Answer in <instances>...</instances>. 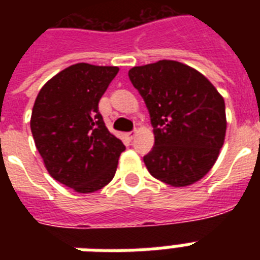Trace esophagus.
Returning <instances> with one entry per match:
<instances>
[{"instance_id":"34e87169","label":"esophagus","mask_w":260,"mask_h":260,"mask_svg":"<svg viewBox=\"0 0 260 260\" xmlns=\"http://www.w3.org/2000/svg\"><path fill=\"white\" fill-rule=\"evenodd\" d=\"M135 136H136V131H132V132H129V134H128V138H129L131 140H132V139H135Z\"/></svg>"}]
</instances>
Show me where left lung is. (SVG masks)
<instances>
[{
	"instance_id": "left-lung-1",
	"label": "left lung",
	"mask_w": 260,
	"mask_h": 260,
	"mask_svg": "<svg viewBox=\"0 0 260 260\" xmlns=\"http://www.w3.org/2000/svg\"><path fill=\"white\" fill-rule=\"evenodd\" d=\"M128 75L154 126L155 146L143 158L151 175L174 187L200 181L225 139L221 94L200 71L177 60L132 67Z\"/></svg>"
}]
</instances>
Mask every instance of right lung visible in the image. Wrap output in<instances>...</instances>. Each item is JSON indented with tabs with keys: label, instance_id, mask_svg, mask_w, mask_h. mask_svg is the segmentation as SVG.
I'll return each mask as SVG.
<instances>
[{
	"label": "right lung",
	"instance_id": "add662e5",
	"mask_svg": "<svg viewBox=\"0 0 260 260\" xmlns=\"http://www.w3.org/2000/svg\"><path fill=\"white\" fill-rule=\"evenodd\" d=\"M117 73L116 66L77 63L52 77L35 101L30 131L44 166L77 193L108 185L125 150L98 112V102Z\"/></svg>",
	"mask_w": 260,
	"mask_h": 260
}]
</instances>
